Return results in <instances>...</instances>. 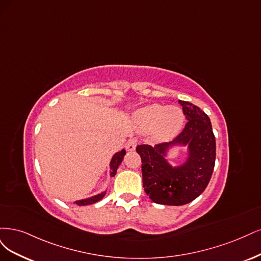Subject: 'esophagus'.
Wrapping results in <instances>:
<instances>
[{
	"instance_id": "34e87169",
	"label": "esophagus",
	"mask_w": 261,
	"mask_h": 261,
	"mask_svg": "<svg viewBox=\"0 0 261 261\" xmlns=\"http://www.w3.org/2000/svg\"><path fill=\"white\" fill-rule=\"evenodd\" d=\"M137 145H138V140L137 139H131L127 143V149L128 150H134V149H136Z\"/></svg>"
}]
</instances>
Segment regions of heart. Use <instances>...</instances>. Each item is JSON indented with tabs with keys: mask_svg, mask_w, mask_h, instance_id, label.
<instances>
[{
	"mask_svg": "<svg viewBox=\"0 0 261 261\" xmlns=\"http://www.w3.org/2000/svg\"><path fill=\"white\" fill-rule=\"evenodd\" d=\"M134 120L141 131H155L159 140L173 138L181 130L184 122L183 112L179 107H165L153 104L141 108L134 115Z\"/></svg>",
	"mask_w": 261,
	"mask_h": 261,
	"instance_id": "heart-1",
	"label": "heart"
}]
</instances>
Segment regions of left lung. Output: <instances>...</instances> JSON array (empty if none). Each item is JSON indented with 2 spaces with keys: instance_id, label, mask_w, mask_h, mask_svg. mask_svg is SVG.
Listing matches in <instances>:
<instances>
[{
  "instance_id": "left-lung-1",
  "label": "left lung",
  "mask_w": 261,
  "mask_h": 261,
  "mask_svg": "<svg viewBox=\"0 0 261 261\" xmlns=\"http://www.w3.org/2000/svg\"><path fill=\"white\" fill-rule=\"evenodd\" d=\"M188 119L182 131L170 143L154 147L138 145L142 161L143 187L154 203L181 206L191 203L205 191L216 162V139L208 116L195 105L179 100ZM174 144L189 145L188 162L172 168L164 159L166 148Z\"/></svg>"
}]
</instances>
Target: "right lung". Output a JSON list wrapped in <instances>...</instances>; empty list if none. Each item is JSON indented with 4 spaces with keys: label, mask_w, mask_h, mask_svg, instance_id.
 I'll list each match as a JSON object with an SVG mask.
<instances>
[{
    "label": "right lung",
    "mask_w": 261,
    "mask_h": 261,
    "mask_svg": "<svg viewBox=\"0 0 261 261\" xmlns=\"http://www.w3.org/2000/svg\"><path fill=\"white\" fill-rule=\"evenodd\" d=\"M124 155H125V150H124V149H122L121 152L116 153V154L114 155V157L112 158V162H111V170H112V171H111V175H112V176H114V175L116 174L117 169H118L119 165L121 164V162H122V159H123V156H124ZM105 194H106V192L102 193V194H98V195H96V196L91 197V198H87V199H81V200H78V201H75V204H78V205H80V206H85V205H91V204H94V203H96V201H98V200L102 199V198L105 196Z\"/></svg>",
    "instance_id": "1"
}]
</instances>
